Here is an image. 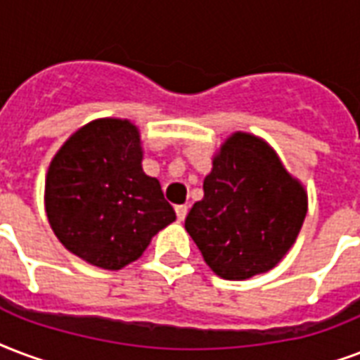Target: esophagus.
Returning a JSON list of instances; mask_svg holds the SVG:
<instances>
[{"instance_id":"obj_1","label":"esophagus","mask_w":360,"mask_h":360,"mask_svg":"<svg viewBox=\"0 0 360 360\" xmlns=\"http://www.w3.org/2000/svg\"><path fill=\"white\" fill-rule=\"evenodd\" d=\"M175 213H177V221H185L186 213H188V207H186V205H177V207H175Z\"/></svg>"}]
</instances>
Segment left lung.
Returning <instances> with one entry per match:
<instances>
[{
    "mask_svg": "<svg viewBox=\"0 0 360 360\" xmlns=\"http://www.w3.org/2000/svg\"><path fill=\"white\" fill-rule=\"evenodd\" d=\"M308 213V192L264 139L234 131L213 155L204 198L185 229L219 278L266 274L295 245Z\"/></svg>",
    "mask_w": 360,
    "mask_h": 360,
    "instance_id": "1",
    "label": "left lung"
}]
</instances>
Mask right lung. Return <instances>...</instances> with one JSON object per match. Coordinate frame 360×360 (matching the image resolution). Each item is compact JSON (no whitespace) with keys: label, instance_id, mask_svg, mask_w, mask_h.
Returning <instances> with one entry per match:
<instances>
[{"label":"right lung","instance_id":"right-lung-1","mask_svg":"<svg viewBox=\"0 0 360 360\" xmlns=\"http://www.w3.org/2000/svg\"><path fill=\"white\" fill-rule=\"evenodd\" d=\"M141 162L139 128L115 117L81 126L52 156L45 211L70 253L101 270H120L174 223V207Z\"/></svg>","mask_w":360,"mask_h":360}]
</instances>
